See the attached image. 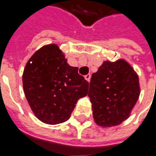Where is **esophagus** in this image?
Listing matches in <instances>:
<instances>
[{"mask_svg": "<svg viewBox=\"0 0 156 156\" xmlns=\"http://www.w3.org/2000/svg\"><path fill=\"white\" fill-rule=\"evenodd\" d=\"M90 78H91V75H90V74H87V75H85V79H86V80H87L88 82H90Z\"/></svg>", "mask_w": 156, "mask_h": 156, "instance_id": "34e87169", "label": "esophagus"}]
</instances>
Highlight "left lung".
Wrapping results in <instances>:
<instances>
[{
    "instance_id": "1",
    "label": "left lung",
    "mask_w": 156,
    "mask_h": 156,
    "mask_svg": "<svg viewBox=\"0 0 156 156\" xmlns=\"http://www.w3.org/2000/svg\"><path fill=\"white\" fill-rule=\"evenodd\" d=\"M88 96L98 126H118L128 118L138 101L139 77L126 60H107L92 74Z\"/></svg>"
}]
</instances>
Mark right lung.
<instances>
[{"label":"right lung","instance_id":"1","mask_svg":"<svg viewBox=\"0 0 156 156\" xmlns=\"http://www.w3.org/2000/svg\"><path fill=\"white\" fill-rule=\"evenodd\" d=\"M23 85L36 117L56 125L69 118L80 98L88 95L89 82L69 66L57 44L44 45L27 62Z\"/></svg>","mask_w":156,"mask_h":156}]
</instances>
